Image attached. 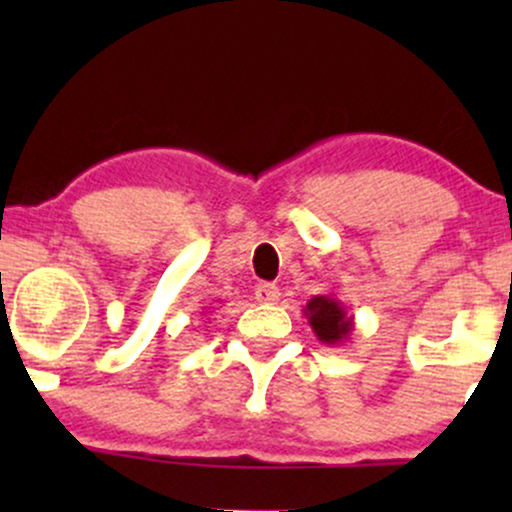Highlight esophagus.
<instances>
[{
	"instance_id": "1",
	"label": "esophagus",
	"mask_w": 512,
	"mask_h": 512,
	"mask_svg": "<svg viewBox=\"0 0 512 512\" xmlns=\"http://www.w3.org/2000/svg\"><path fill=\"white\" fill-rule=\"evenodd\" d=\"M255 298H257V303H267V305H272V303H276L281 298V293H279V289H276L274 284H260L255 289Z\"/></svg>"
}]
</instances>
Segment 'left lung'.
Masks as SVG:
<instances>
[{"label": "left lung", "mask_w": 512, "mask_h": 512, "mask_svg": "<svg viewBox=\"0 0 512 512\" xmlns=\"http://www.w3.org/2000/svg\"><path fill=\"white\" fill-rule=\"evenodd\" d=\"M303 315L308 317V325L313 327L315 337L327 346L349 342L351 332H354V315H346L344 303L332 293L310 298L305 303Z\"/></svg>", "instance_id": "1"}]
</instances>
